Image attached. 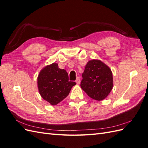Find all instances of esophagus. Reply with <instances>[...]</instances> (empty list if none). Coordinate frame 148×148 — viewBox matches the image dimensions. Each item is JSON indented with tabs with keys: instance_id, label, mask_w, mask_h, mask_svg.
<instances>
[{
	"instance_id": "obj_1",
	"label": "esophagus",
	"mask_w": 148,
	"mask_h": 148,
	"mask_svg": "<svg viewBox=\"0 0 148 148\" xmlns=\"http://www.w3.org/2000/svg\"><path fill=\"white\" fill-rule=\"evenodd\" d=\"M75 82L78 84H79L80 83V78L79 77H77V79H76V81Z\"/></svg>"
}]
</instances>
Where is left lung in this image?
Masks as SVG:
<instances>
[{
  "label": "left lung",
  "instance_id": "8db88e82",
  "mask_svg": "<svg viewBox=\"0 0 148 148\" xmlns=\"http://www.w3.org/2000/svg\"><path fill=\"white\" fill-rule=\"evenodd\" d=\"M80 86L89 97L104 99L113 87L112 73L109 66L98 60L89 61L82 74Z\"/></svg>",
  "mask_w": 148,
  "mask_h": 148
}]
</instances>
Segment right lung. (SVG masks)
I'll list each match as a JSON object with an SVG mask.
<instances>
[{
  "label": "right lung",
  "instance_id": "right-lung-1",
  "mask_svg": "<svg viewBox=\"0 0 148 148\" xmlns=\"http://www.w3.org/2000/svg\"><path fill=\"white\" fill-rule=\"evenodd\" d=\"M75 84V82L69 81V75L66 70L59 69L56 63L44 68L38 78L40 95L52 106L64 100Z\"/></svg>",
  "mask_w": 148,
  "mask_h": 148
}]
</instances>
